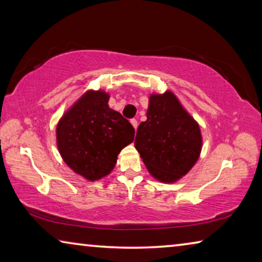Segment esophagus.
Returning a JSON list of instances; mask_svg holds the SVG:
<instances>
[{
    "label": "esophagus",
    "instance_id": "1",
    "mask_svg": "<svg viewBox=\"0 0 262 262\" xmlns=\"http://www.w3.org/2000/svg\"><path fill=\"white\" fill-rule=\"evenodd\" d=\"M130 123H132L133 127H134V128H135V130H136V129H137V125H139V123H137V120H136V119H132V120H130Z\"/></svg>",
    "mask_w": 262,
    "mask_h": 262
}]
</instances>
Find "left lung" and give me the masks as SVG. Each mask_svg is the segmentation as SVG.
<instances>
[{"label":"left lung","mask_w":262,"mask_h":262,"mask_svg":"<svg viewBox=\"0 0 262 262\" xmlns=\"http://www.w3.org/2000/svg\"><path fill=\"white\" fill-rule=\"evenodd\" d=\"M201 142L199 125L172 92L150 97L135 148L155 178L173 183L185 176L198 161Z\"/></svg>","instance_id":"left-lung-1"}]
</instances>
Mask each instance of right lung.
Masks as SVG:
<instances>
[{
  "mask_svg": "<svg viewBox=\"0 0 262 262\" xmlns=\"http://www.w3.org/2000/svg\"><path fill=\"white\" fill-rule=\"evenodd\" d=\"M107 103L108 95L104 91H88L56 128L57 148L63 161L89 180L108 174L121 149L134 141V127Z\"/></svg>",
  "mask_w": 262,
  "mask_h": 262,
  "instance_id": "add662e5",
  "label": "right lung"
}]
</instances>
